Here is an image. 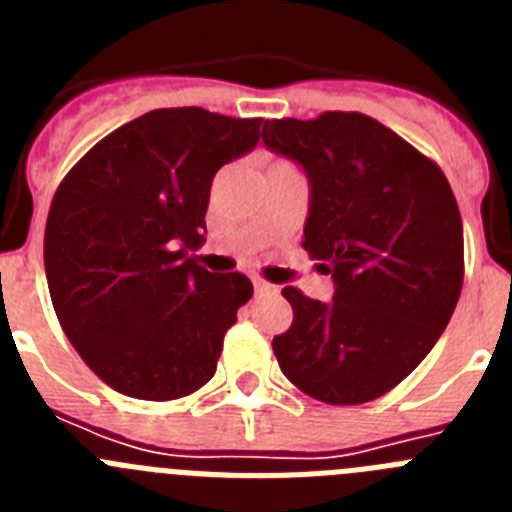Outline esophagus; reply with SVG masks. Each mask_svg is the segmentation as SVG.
Returning <instances> with one entry per match:
<instances>
[{"instance_id": "34e87169", "label": "esophagus", "mask_w": 512, "mask_h": 512, "mask_svg": "<svg viewBox=\"0 0 512 512\" xmlns=\"http://www.w3.org/2000/svg\"><path fill=\"white\" fill-rule=\"evenodd\" d=\"M253 289H256V295H277L279 292L274 284L264 282V279H253Z\"/></svg>"}]
</instances>
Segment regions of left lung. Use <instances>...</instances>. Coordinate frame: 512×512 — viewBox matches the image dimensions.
<instances>
[{
	"label": "left lung",
	"instance_id": "left-lung-1",
	"mask_svg": "<svg viewBox=\"0 0 512 512\" xmlns=\"http://www.w3.org/2000/svg\"><path fill=\"white\" fill-rule=\"evenodd\" d=\"M271 151L310 179L305 251L333 302L284 287L292 325L271 341L284 377L328 405L387 395L428 356L464 282V230L436 161L361 112L269 120Z\"/></svg>",
	"mask_w": 512,
	"mask_h": 512
}]
</instances>
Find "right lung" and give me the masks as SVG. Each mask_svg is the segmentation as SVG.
<instances>
[{
	"mask_svg": "<svg viewBox=\"0 0 512 512\" xmlns=\"http://www.w3.org/2000/svg\"><path fill=\"white\" fill-rule=\"evenodd\" d=\"M261 117L153 110L104 135L63 176L45 223V277L63 333L112 390L179 400L212 379L251 279L210 274L212 176L251 151Z\"/></svg>",
	"mask_w": 512,
	"mask_h": 512,
	"instance_id": "add662e5",
	"label": "right lung"
}]
</instances>
